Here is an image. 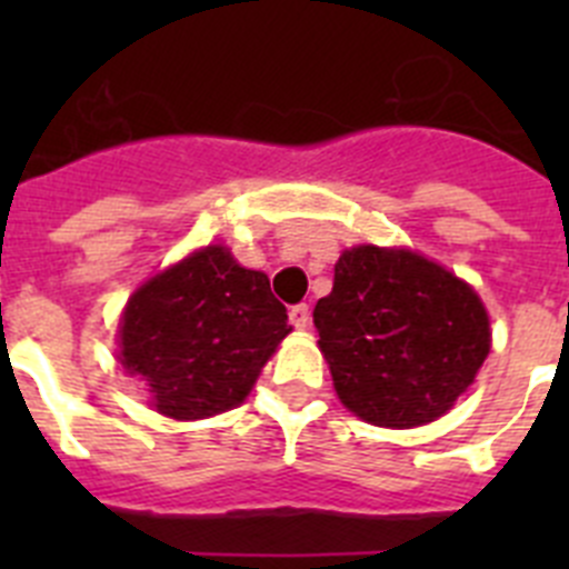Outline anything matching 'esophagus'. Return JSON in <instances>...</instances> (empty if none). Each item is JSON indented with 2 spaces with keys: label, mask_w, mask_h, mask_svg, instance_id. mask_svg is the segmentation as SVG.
I'll return each instance as SVG.
<instances>
[{
  "label": "esophagus",
  "mask_w": 569,
  "mask_h": 569,
  "mask_svg": "<svg viewBox=\"0 0 569 569\" xmlns=\"http://www.w3.org/2000/svg\"><path fill=\"white\" fill-rule=\"evenodd\" d=\"M290 325H293V328H299V330H305L310 325V308L308 305H293V308H290Z\"/></svg>",
  "instance_id": "obj_1"
}]
</instances>
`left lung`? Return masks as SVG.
<instances>
[{
    "mask_svg": "<svg viewBox=\"0 0 569 569\" xmlns=\"http://www.w3.org/2000/svg\"><path fill=\"white\" fill-rule=\"evenodd\" d=\"M313 325L341 405L393 430L445 416L490 353L479 293L407 248L345 250Z\"/></svg>",
    "mask_w": 569,
    "mask_h": 569,
    "instance_id": "8db88e82",
    "label": "left lung"
}]
</instances>
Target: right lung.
<instances>
[{
  "label": "right lung",
  "instance_id": "add662e5",
  "mask_svg": "<svg viewBox=\"0 0 569 569\" xmlns=\"http://www.w3.org/2000/svg\"><path fill=\"white\" fill-rule=\"evenodd\" d=\"M290 330L268 276L208 244L130 296L119 319V361L148 385L162 416L208 419L248 399Z\"/></svg>",
  "mask_w": 569,
  "mask_h": 569
}]
</instances>
